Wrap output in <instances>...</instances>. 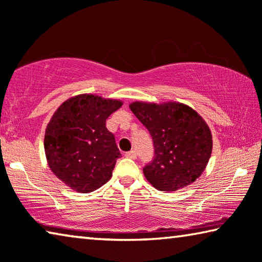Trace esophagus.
Wrapping results in <instances>:
<instances>
[{"mask_svg":"<svg viewBox=\"0 0 262 262\" xmlns=\"http://www.w3.org/2000/svg\"><path fill=\"white\" fill-rule=\"evenodd\" d=\"M125 157L128 158V159H134L135 160L137 158V152L135 149H132V150H130V152L125 153Z\"/></svg>","mask_w":262,"mask_h":262,"instance_id":"esophagus-1","label":"esophagus"}]
</instances>
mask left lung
Listing matches in <instances>:
<instances>
[{
  "label": "left lung",
  "mask_w": 262,
  "mask_h": 262,
  "mask_svg": "<svg viewBox=\"0 0 262 262\" xmlns=\"http://www.w3.org/2000/svg\"><path fill=\"white\" fill-rule=\"evenodd\" d=\"M152 136L154 160L144 175L159 191H177L195 182L212 155L210 128L184 103L135 101L128 105Z\"/></svg>",
  "instance_id": "left-lung-1"
}]
</instances>
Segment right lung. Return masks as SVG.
Returning <instances> with one entry per match:
<instances>
[{
  "instance_id": "obj_1",
  "label": "right lung",
  "mask_w": 262,
  "mask_h": 262,
  "mask_svg": "<svg viewBox=\"0 0 262 262\" xmlns=\"http://www.w3.org/2000/svg\"><path fill=\"white\" fill-rule=\"evenodd\" d=\"M123 102L95 94H79L59 105L45 132V153L50 170L79 193H90L113 176L121 157L105 119Z\"/></svg>"
}]
</instances>
